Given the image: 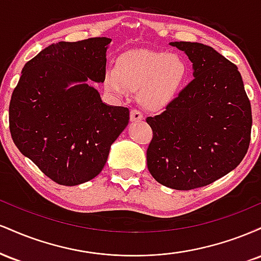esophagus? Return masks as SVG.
I'll return each instance as SVG.
<instances>
[{
    "mask_svg": "<svg viewBox=\"0 0 261 261\" xmlns=\"http://www.w3.org/2000/svg\"><path fill=\"white\" fill-rule=\"evenodd\" d=\"M130 119H131V121H141L143 119V115L140 110L133 109L130 112Z\"/></svg>",
    "mask_w": 261,
    "mask_h": 261,
    "instance_id": "34e87169",
    "label": "esophagus"
}]
</instances>
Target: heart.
Instances as JSON below:
<instances>
[{
  "instance_id": "heart-1",
  "label": "heart",
  "mask_w": 261,
  "mask_h": 261,
  "mask_svg": "<svg viewBox=\"0 0 261 261\" xmlns=\"http://www.w3.org/2000/svg\"><path fill=\"white\" fill-rule=\"evenodd\" d=\"M188 76L184 59L176 54L133 49L116 59L104 86L116 97L140 91V100L149 110L166 108L180 92Z\"/></svg>"
}]
</instances>
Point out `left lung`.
<instances>
[{"mask_svg": "<svg viewBox=\"0 0 261 261\" xmlns=\"http://www.w3.org/2000/svg\"><path fill=\"white\" fill-rule=\"evenodd\" d=\"M193 62L194 79L160 115L148 116L153 137L149 173L160 184L191 190L228 174L247 154L251 107L234 64L200 43H170Z\"/></svg>", "mask_w": 261, "mask_h": 261, "instance_id": "obj_1", "label": "left lung"}]
</instances>
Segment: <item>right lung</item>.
I'll use <instances>...</instances> for the list:
<instances>
[{"label": "right lung", "instance_id": "add662e5", "mask_svg": "<svg viewBox=\"0 0 261 261\" xmlns=\"http://www.w3.org/2000/svg\"><path fill=\"white\" fill-rule=\"evenodd\" d=\"M110 41L89 38L49 45L24 65L12 93L14 145L60 185L73 187L99 174L110 146L128 124L127 108L107 106L87 83L106 80Z\"/></svg>", "mask_w": 261, "mask_h": 261}]
</instances>
